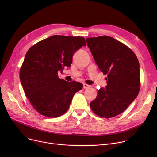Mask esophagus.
<instances>
[{
    "label": "esophagus",
    "instance_id": "1",
    "mask_svg": "<svg viewBox=\"0 0 157 157\" xmlns=\"http://www.w3.org/2000/svg\"><path fill=\"white\" fill-rule=\"evenodd\" d=\"M91 87V86L90 85H87V84H83V88H85V89H87V88H90Z\"/></svg>",
    "mask_w": 157,
    "mask_h": 157
}]
</instances>
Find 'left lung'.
<instances>
[{
  "label": "left lung",
  "mask_w": 157,
  "mask_h": 157,
  "mask_svg": "<svg viewBox=\"0 0 157 157\" xmlns=\"http://www.w3.org/2000/svg\"><path fill=\"white\" fill-rule=\"evenodd\" d=\"M98 69L107 74V85L90 102L97 115L111 118L124 111L137 97L140 88V65L135 53L109 36L86 39Z\"/></svg>",
  "instance_id": "obj_1"
}]
</instances>
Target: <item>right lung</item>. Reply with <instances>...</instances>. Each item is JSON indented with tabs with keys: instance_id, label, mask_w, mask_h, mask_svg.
Masks as SVG:
<instances>
[{
	"instance_id": "obj_1",
	"label": "right lung",
	"mask_w": 157,
	"mask_h": 157,
	"mask_svg": "<svg viewBox=\"0 0 157 157\" xmlns=\"http://www.w3.org/2000/svg\"><path fill=\"white\" fill-rule=\"evenodd\" d=\"M83 46L82 37L55 35L39 41L27 52L20 79L30 104L48 118L59 117L69 108L74 95L83 88L76 81L58 77V72L70 67L72 56Z\"/></svg>"
}]
</instances>
